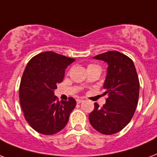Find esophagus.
Segmentation results:
<instances>
[{"label": "esophagus", "instance_id": "1", "mask_svg": "<svg viewBox=\"0 0 157 157\" xmlns=\"http://www.w3.org/2000/svg\"><path fill=\"white\" fill-rule=\"evenodd\" d=\"M82 101H83V100H81V99H77V100H76V103H77V104H80V103H81Z\"/></svg>", "mask_w": 157, "mask_h": 157}]
</instances>
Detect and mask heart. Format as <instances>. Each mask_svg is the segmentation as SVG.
I'll return each instance as SVG.
<instances>
[{"mask_svg": "<svg viewBox=\"0 0 157 157\" xmlns=\"http://www.w3.org/2000/svg\"><path fill=\"white\" fill-rule=\"evenodd\" d=\"M99 67V66L94 65V64H90V65L87 67V69H88V68H90V67Z\"/></svg>", "mask_w": 157, "mask_h": 157, "instance_id": "1", "label": "heart"}]
</instances>
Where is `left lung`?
<instances>
[{
  "label": "left lung",
  "instance_id": "left-lung-1",
  "mask_svg": "<svg viewBox=\"0 0 157 157\" xmlns=\"http://www.w3.org/2000/svg\"><path fill=\"white\" fill-rule=\"evenodd\" d=\"M94 58L108 63L104 83V94L108 98L101 108L94 103L90 123L102 134H114L128 125L136 110L140 87L137 71L132 60L118 51H109Z\"/></svg>",
  "mask_w": 157,
  "mask_h": 157
}]
</instances>
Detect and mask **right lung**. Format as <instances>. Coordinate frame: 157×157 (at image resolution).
<instances>
[{
    "label": "right lung",
    "instance_id": "right-lung-1",
    "mask_svg": "<svg viewBox=\"0 0 157 157\" xmlns=\"http://www.w3.org/2000/svg\"><path fill=\"white\" fill-rule=\"evenodd\" d=\"M75 59L44 52L32 57L24 71L20 86V103L24 116L35 131L52 135L63 130L76 102L72 97L59 102L54 95L63 81L66 68Z\"/></svg>",
    "mask_w": 157,
    "mask_h": 157
}]
</instances>
